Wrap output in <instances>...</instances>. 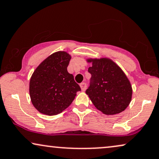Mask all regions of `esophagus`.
Instances as JSON below:
<instances>
[{"label": "esophagus", "mask_w": 159, "mask_h": 159, "mask_svg": "<svg viewBox=\"0 0 159 159\" xmlns=\"http://www.w3.org/2000/svg\"><path fill=\"white\" fill-rule=\"evenodd\" d=\"M80 86H81L82 91H85L86 89V84L84 83V82H82V83L80 84Z\"/></svg>", "instance_id": "34e87169"}]
</instances>
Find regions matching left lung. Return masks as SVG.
Here are the masks:
<instances>
[{
	"mask_svg": "<svg viewBox=\"0 0 159 159\" xmlns=\"http://www.w3.org/2000/svg\"><path fill=\"white\" fill-rule=\"evenodd\" d=\"M90 85L86 90L94 106L107 115L123 111L130 103L132 87L119 66L109 59H89Z\"/></svg>",
	"mask_w": 159,
	"mask_h": 159,
	"instance_id": "left-lung-1",
	"label": "left lung"
}]
</instances>
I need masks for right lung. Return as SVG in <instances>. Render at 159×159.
<instances>
[{"label": "right lung", "mask_w": 159, "mask_h": 159, "mask_svg": "<svg viewBox=\"0 0 159 159\" xmlns=\"http://www.w3.org/2000/svg\"><path fill=\"white\" fill-rule=\"evenodd\" d=\"M71 56L56 52L44 60L32 75L29 93L34 106L40 113L53 116L65 110L81 91V87L67 72Z\"/></svg>", "instance_id": "right-lung-1"}]
</instances>
